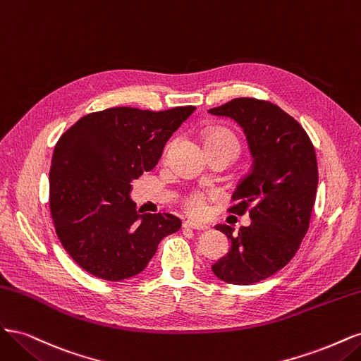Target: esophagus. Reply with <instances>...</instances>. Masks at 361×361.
<instances>
[{
	"mask_svg": "<svg viewBox=\"0 0 361 361\" xmlns=\"http://www.w3.org/2000/svg\"><path fill=\"white\" fill-rule=\"evenodd\" d=\"M183 227L185 228H192V231H199V232L206 231V228H207V226H204V224H197V223H192V221H183Z\"/></svg>",
	"mask_w": 361,
	"mask_h": 361,
	"instance_id": "obj_1",
	"label": "esophagus"
}]
</instances>
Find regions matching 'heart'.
<instances>
[{"instance_id":"1","label":"heart","mask_w":361,"mask_h":361,"mask_svg":"<svg viewBox=\"0 0 361 361\" xmlns=\"http://www.w3.org/2000/svg\"><path fill=\"white\" fill-rule=\"evenodd\" d=\"M204 146L206 147L232 149L238 154L239 140L233 133H231V130L218 128V129H212L211 133L206 135ZM206 199H207V195H204L203 192H192L183 202L185 209H187L194 216H200L206 209Z\"/></svg>"}]
</instances>
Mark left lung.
<instances>
[{
  "label": "left lung",
  "mask_w": 361,
  "mask_h": 361,
  "mask_svg": "<svg viewBox=\"0 0 361 361\" xmlns=\"http://www.w3.org/2000/svg\"><path fill=\"white\" fill-rule=\"evenodd\" d=\"M207 113L235 120L253 158L228 207L236 215L248 211L251 224L238 233L216 226L231 248L212 271L231 285H253L286 267L309 231L318 188L314 147L297 120L268 101L238 97Z\"/></svg>",
  "instance_id": "8db88e82"
}]
</instances>
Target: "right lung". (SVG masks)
<instances>
[{
  "label": "right lung",
  "mask_w": 361,
  "mask_h": 361,
  "mask_svg": "<svg viewBox=\"0 0 361 361\" xmlns=\"http://www.w3.org/2000/svg\"><path fill=\"white\" fill-rule=\"evenodd\" d=\"M195 106L166 111L108 108L81 117L57 141L49 170L56 233L82 269L120 281L143 271L162 238L178 232L173 214H141L133 182L154 169Z\"/></svg>",
  "instance_id": "add662e5"
}]
</instances>
